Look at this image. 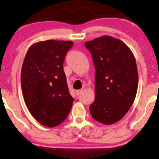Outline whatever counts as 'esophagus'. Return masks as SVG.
Here are the masks:
<instances>
[{"instance_id": "obj_1", "label": "esophagus", "mask_w": 159, "mask_h": 159, "mask_svg": "<svg viewBox=\"0 0 159 159\" xmlns=\"http://www.w3.org/2000/svg\"><path fill=\"white\" fill-rule=\"evenodd\" d=\"M81 92H82V90H78L75 91V93L77 96H79V95L81 93Z\"/></svg>"}]
</instances>
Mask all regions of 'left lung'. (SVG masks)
Returning <instances> with one entry per match:
<instances>
[{"instance_id":"obj_1","label":"left lung","mask_w":159,"mask_h":159,"mask_svg":"<svg viewBox=\"0 0 159 159\" xmlns=\"http://www.w3.org/2000/svg\"><path fill=\"white\" fill-rule=\"evenodd\" d=\"M95 69V100L90 106L96 121L111 125L126 114L135 98L138 73L134 54L121 40L103 36L86 42Z\"/></svg>"}]
</instances>
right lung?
Segmentation results:
<instances>
[{"label":"right lung","mask_w":159,"mask_h":159,"mask_svg":"<svg viewBox=\"0 0 159 159\" xmlns=\"http://www.w3.org/2000/svg\"><path fill=\"white\" fill-rule=\"evenodd\" d=\"M72 41L46 40L33 44L21 68V90L29 111L42 125L55 127L66 119L73 102L63 62Z\"/></svg>","instance_id":"right-lung-1"}]
</instances>
